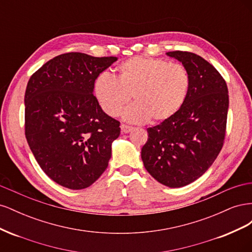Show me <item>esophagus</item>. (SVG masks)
<instances>
[{
	"label": "esophagus",
	"instance_id": "34e87169",
	"mask_svg": "<svg viewBox=\"0 0 252 252\" xmlns=\"http://www.w3.org/2000/svg\"><path fill=\"white\" fill-rule=\"evenodd\" d=\"M132 129H133V127H131V126H127L125 124L121 125V130L123 133H129L130 131H132Z\"/></svg>",
	"mask_w": 252,
	"mask_h": 252
}]
</instances>
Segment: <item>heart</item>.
I'll use <instances>...</instances> for the list:
<instances>
[{
	"label": "heart",
	"mask_w": 252,
	"mask_h": 252,
	"mask_svg": "<svg viewBox=\"0 0 252 252\" xmlns=\"http://www.w3.org/2000/svg\"><path fill=\"white\" fill-rule=\"evenodd\" d=\"M189 88L190 75L184 66L144 57L121 63L117 80L102 72L94 82L96 100L109 117H118L132 96L135 103L125 109L123 119L133 124L170 119L184 105Z\"/></svg>",
	"instance_id": "heart-1"
}]
</instances>
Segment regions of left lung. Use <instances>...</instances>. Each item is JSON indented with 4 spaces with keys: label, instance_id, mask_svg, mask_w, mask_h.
<instances>
[{
    "label": "left lung",
    "instance_id": "left-lung-1",
    "mask_svg": "<svg viewBox=\"0 0 252 252\" xmlns=\"http://www.w3.org/2000/svg\"><path fill=\"white\" fill-rule=\"evenodd\" d=\"M190 75L184 105L170 119L147 129L141 157L145 168L158 183L179 188L194 182L215 162L223 147L228 88L222 75L202 57L170 51Z\"/></svg>",
    "mask_w": 252,
    "mask_h": 252
}]
</instances>
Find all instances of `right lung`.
<instances>
[{
  "mask_svg": "<svg viewBox=\"0 0 252 252\" xmlns=\"http://www.w3.org/2000/svg\"><path fill=\"white\" fill-rule=\"evenodd\" d=\"M117 60L64 53L28 81L26 139L42 170L61 186L87 188L107 168L120 122L103 111L94 89L97 75Z\"/></svg>",
  "mask_w": 252,
  "mask_h": 252,
  "instance_id": "obj_1",
  "label": "right lung"
}]
</instances>
